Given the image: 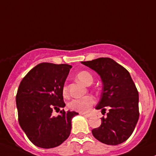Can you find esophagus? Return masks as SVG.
I'll return each instance as SVG.
<instances>
[{"instance_id":"obj_1","label":"esophagus","mask_w":156,"mask_h":156,"mask_svg":"<svg viewBox=\"0 0 156 156\" xmlns=\"http://www.w3.org/2000/svg\"><path fill=\"white\" fill-rule=\"evenodd\" d=\"M81 115H82L85 116V117H90V114H86V113H80Z\"/></svg>"}]
</instances>
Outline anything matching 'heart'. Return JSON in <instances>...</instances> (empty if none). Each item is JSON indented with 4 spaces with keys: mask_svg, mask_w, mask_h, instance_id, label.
I'll list each match as a JSON object with an SVG mask.
<instances>
[{
    "mask_svg": "<svg viewBox=\"0 0 156 156\" xmlns=\"http://www.w3.org/2000/svg\"><path fill=\"white\" fill-rule=\"evenodd\" d=\"M77 78L78 81L83 84L88 85L93 82V77L90 72L87 71H82L77 74ZM62 93L64 96L67 95V87L64 86L62 89ZM94 99L91 96H85L79 98H75L69 103V107L70 109L74 111L79 112H87L90 110L91 106L94 104Z\"/></svg>",
    "mask_w": 156,
    "mask_h": 156,
    "instance_id": "heart-1",
    "label": "heart"
}]
</instances>
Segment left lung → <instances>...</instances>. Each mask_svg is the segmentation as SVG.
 Returning a JSON list of instances; mask_svg holds the SVG:
<instances>
[{
	"instance_id": "1",
	"label": "left lung",
	"mask_w": 156,
	"mask_h": 156,
	"mask_svg": "<svg viewBox=\"0 0 156 156\" xmlns=\"http://www.w3.org/2000/svg\"><path fill=\"white\" fill-rule=\"evenodd\" d=\"M98 73L103 82L101 97L97 109L106 113L101 125L92 130L94 137L107 145L126 141L139 119V94L130 73L111 58L102 57L81 62Z\"/></svg>"
}]
</instances>
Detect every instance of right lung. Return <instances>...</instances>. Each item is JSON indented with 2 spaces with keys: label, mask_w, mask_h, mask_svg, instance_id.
Instances as JSON below:
<instances>
[{
  "label": "right lung",
  "mask_w": 156,
  "mask_h": 156,
  "mask_svg": "<svg viewBox=\"0 0 156 156\" xmlns=\"http://www.w3.org/2000/svg\"><path fill=\"white\" fill-rule=\"evenodd\" d=\"M72 66L42 62L23 78L16 97L20 127L34 145L56 147L69 136L75 112H59L66 106L62 89Z\"/></svg>",
  "instance_id": "right-lung-1"
}]
</instances>
